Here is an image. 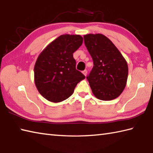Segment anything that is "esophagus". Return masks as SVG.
<instances>
[{"label":"esophagus","mask_w":153,"mask_h":153,"mask_svg":"<svg viewBox=\"0 0 153 153\" xmlns=\"http://www.w3.org/2000/svg\"><path fill=\"white\" fill-rule=\"evenodd\" d=\"M87 73H88V71H87V70H84V71H82V73L84 74V76H86V74H87Z\"/></svg>","instance_id":"esophagus-1"}]
</instances>
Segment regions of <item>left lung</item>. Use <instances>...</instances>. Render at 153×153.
Instances as JSON below:
<instances>
[{
  "label": "left lung",
  "mask_w": 153,
  "mask_h": 153,
  "mask_svg": "<svg viewBox=\"0 0 153 153\" xmlns=\"http://www.w3.org/2000/svg\"><path fill=\"white\" fill-rule=\"evenodd\" d=\"M84 44L94 62L86 79L97 99L110 101L118 97L126 85V61L114 44L102 34L84 36Z\"/></svg>",
  "instance_id": "1"
}]
</instances>
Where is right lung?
Instances as JSON below:
<instances>
[{
  "instance_id": "obj_1",
  "label": "right lung",
  "mask_w": 153,
  "mask_h": 153,
  "mask_svg": "<svg viewBox=\"0 0 153 153\" xmlns=\"http://www.w3.org/2000/svg\"><path fill=\"white\" fill-rule=\"evenodd\" d=\"M79 35H63L44 49L36 59L34 74L37 90L51 102L65 100L85 76L76 69L73 53L82 45Z\"/></svg>"
}]
</instances>
